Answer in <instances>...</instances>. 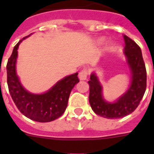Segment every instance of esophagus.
Here are the masks:
<instances>
[{
	"instance_id": "34e87169",
	"label": "esophagus",
	"mask_w": 154,
	"mask_h": 154,
	"mask_svg": "<svg viewBox=\"0 0 154 154\" xmlns=\"http://www.w3.org/2000/svg\"><path fill=\"white\" fill-rule=\"evenodd\" d=\"M79 79L81 81H85V80L87 79V76H88V70L86 69H82L81 72H79Z\"/></svg>"
}]
</instances>
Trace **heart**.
<instances>
[{"instance_id":"obj_1","label":"heart","mask_w":154,"mask_h":154,"mask_svg":"<svg viewBox=\"0 0 154 154\" xmlns=\"http://www.w3.org/2000/svg\"><path fill=\"white\" fill-rule=\"evenodd\" d=\"M103 41H104L103 38H99V39L97 40V44H101L103 42Z\"/></svg>"}]
</instances>
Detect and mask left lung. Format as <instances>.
<instances>
[{"label":"left lung","instance_id":"8db88e82","mask_svg":"<svg viewBox=\"0 0 154 154\" xmlns=\"http://www.w3.org/2000/svg\"><path fill=\"white\" fill-rule=\"evenodd\" d=\"M124 55L131 72L129 89L113 102L103 97V88L96 72H92L89 85V104L96 114L105 118H122L136 109L146 89V69L141 48L135 42L124 35Z\"/></svg>","mask_w":154,"mask_h":154}]
</instances>
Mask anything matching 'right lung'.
<instances>
[{
	"instance_id": "right-lung-1",
	"label": "right lung",
	"mask_w": 154,
	"mask_h": 154,
	"mask_svg": "<svg viewBox=\"0 0 154 154\" xmlns=\"http://www.w3.org/2000/svg\"><path fill=\"white\" fill-rule=\"evenodd\" d=\"M29 36L24 37L16 45L8 60L6 69L8 91L23 115L35 122H49L57 119L65 111L70 93L79 82L78 72L66 76L43 94H32L26 90L17 74L16 64L19 45Z\"/></svg>"
}]
</instances>
